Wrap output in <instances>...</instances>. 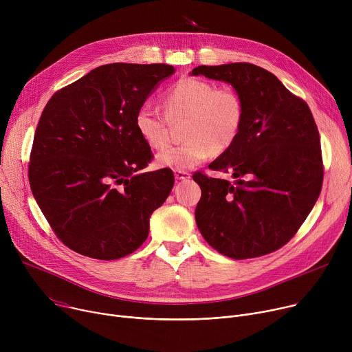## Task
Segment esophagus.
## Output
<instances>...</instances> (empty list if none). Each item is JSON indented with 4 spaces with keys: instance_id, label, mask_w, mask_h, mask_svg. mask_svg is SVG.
Here are the masks:
<instances>
[{
    "instance_id": "34e87169",
    "label": "esophagus",
    "mask_w": 352,
    "mask_h": 352,
    "mask_svg": "<svg viewBox=\"0 0 352 352\" xmlns=\"http://www.w3.org/2000/svg\"><path fill=\"white\" fill-rule=\"evenodd\" d=\"M174 177L175 179L178 181H185V179H189L190 174L188 171H181V170H174Z\"/></svg>"
}]
</instances>
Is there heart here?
<instances>
[{
	"label": "heart",
	"instance_id": "1",
	"mask_svg": "<svg viewBox=\"0 0 352 352\" xmlns=\"http://www.w3.org/2000/svg\"><path fill=\"white\" fill-rule=\"evenodd\" d=\"M166 115L150 104L142 105L135 126L142 140L153 150L164 148L171 139V123L185 120V143L157 154V164L171 170H190L212 153L228 151L237 140L244 105L232 88H216L212 82L184 77L164 97Z\"/></svg>",
	"mask_w": 352,
	"mask_h": 352
}]
</instances>
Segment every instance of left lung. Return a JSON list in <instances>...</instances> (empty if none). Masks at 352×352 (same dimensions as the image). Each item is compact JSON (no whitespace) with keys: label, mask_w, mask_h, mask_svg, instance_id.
<instances>
[{"label":"left lung","mask_w":352,"mask_h":352,"mask_svg":"<svg viewBox=\"0 0 352 352\" xmlns=\"http://www.w3.org/2000/svg\"><path fill=\"white\" fill-rule=\"evenodd\" d=\"M190 74L230 84L244 105L237 140L209 164L234 181L192 177L202 190L197 226L226 257H261L296 234L320 195L323 160L313 115L272 73L250 63L199 66Z\"/></svg>","instance_id":"8db88e82"}]
</instances>
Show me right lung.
I'll use <instances>...</instances> for the list:
<instances>
[{
	"label": "right lung",
	"mask_w": 352,
	"mask_h": 352,
	"mask_svg": "<svg viewBox=\"0 0 352 352\" xmlns=\"http://www.w3.org/2000/svg\"><path fill=\"white\" fill-rule=\"evenodd\" d=\"M168 65L112 63L61 88L46 104L30 151L29 184L56 236L73 251L118 260L147 239L168 198L170 168L143 173L151 148L135 116Z\"/></svg>",
	"instance_id": "1"
}]
</instances>
